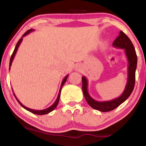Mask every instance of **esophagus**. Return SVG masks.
Returning a JSON list of instances; mask_svg holds the SVG:
<instances>
[{"label": "esophagus", "mask_w": 146, "mask_h": 146, "mask_svg": "<svg viewBox=\"0 0 146 146\" xmlns=\"http://www.w3.org/2000/svg\"><path fill=\"white\" fill-rule=\"evenodd\" d=\"M78 70H80V69H79V68H78Z\"/></svg>", "instance_id": "esophagus-1"}]
</instances>
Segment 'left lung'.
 Returning <instances> with one entry per match:
<instances>
[{"mask_svg":"<svg viewBox=\"0 0 146 146\" xmlns=\"http://www.w3.org/2000/svg\"><path fill=\"white\" fill-rule=\"evenodd\" d=\"M114 47L124 49L125 56L128 60V79L125 85V89L123 93L118 98L113 99L110 101L98 102L90 96L88 92V80L86 77L83 76L82 80V90L84 98L87 103L91 108L98 110L101 112L111 111L118 107L120 104L129 98L131 95L135 87V72H136L137 64V56L134 45L131 40L122 31H120L119 35L113 42Z\"/></svg>","mask_w":146,"mask_h":146,"instance_id":"1","label":"left lung"}]
</instances>
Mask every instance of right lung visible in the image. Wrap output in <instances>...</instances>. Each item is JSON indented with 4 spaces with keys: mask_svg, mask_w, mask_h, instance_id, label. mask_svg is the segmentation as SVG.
I'll list each match as a JSON object with an SVG mask.
<instances>
[{
    "mask_svg": "<svg viewBox=\"0 0 146 146\" xmlns=\"http://www.w3.org/2000/svg\"><path fill=\"white\" fill-rule=\"evenodd\" d=\"M33 31V30L32 29H29V30H28L27 31H26V32H25V33H24V34L23 35V36L21 37V39H20L19 40H18V42H17V44H16V46H15L14 51V52H13L12 55H11V58H10V62H9V69H10V67H11V63H12L13 60H14V57H15V55H16V52H17L18 48V47H19L20 44H21V43L22 42V41H23V37L26 36L27 35H28V34H29V33H30L31 32V31ZM68 75H66V76H65V78H64V80H62V82L61 86H60V90H59V93H58V98H57L56 100V102H55L54 103H53V104H52V105L51 106L48 107V108H46V109H44V110H33V109H31V108H27V107H26V106H25L23 105V104H22L21 102H20L19 100H18V98H16V95H15L14 93V95L15 98H16V100H17L18 103H19L20 104H21V106H22V107H23V108H24L25 109H26L27 110H28V111L31 112V113H33V114H36V115H46V114H48V113H49L50 112L53 111V110H54L55 108H56L57 106H58V102H59V100H60V93H61V90H62V88L63 85L64 84V83L66 82V80H67V78H68ZM12 91H13V90H12Z\"/></svg>",
    "mask_w": 146,
    "mask_h": 146,
    "instance_id": "add662e5",
    "label": "right lung"
}]
</instances>
